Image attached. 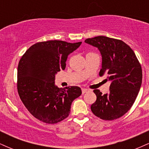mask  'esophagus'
<instances>
[{
	"mask_svg": "<svg viewBox=\"0 0 149 149\" xmlns=\"http://www.w3.org/2000/svg\"><path fill=\"white\" fill-rule=\"evenodd\" d=\"M89 91H90V90H89L88 89H86V88H83V89H82V93H83V94L86 93V92H88Z\"/></svg>",
	"mask_w": 149,
	"mask_h": 149,
	"instance_id": "34e87169",
	"label": "esophagus"
}]
</instances>
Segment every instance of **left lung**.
Masks as SVG:
<instances>
[{"instance_id":"left-lung-1","label":"left lung","mask_w":149,"mask_h":149,"mask_svg":"<svg viewBox=\"0 0 149 149\" xmlns=\"http://www.w3.org/2000/svg\"><path fill=\"white\" fill-rule=\"evenodd\" d=\"M85 42L99 49L102 55L100 76L111 80L109 93L94 92L97 100L91 105L95 116L105 120L119 118L130 109L142 83V70L134 51L122 40L99 36Z\"/></svg>"}]
</instances>
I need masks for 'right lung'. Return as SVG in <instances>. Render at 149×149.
<instances>
[{
	"label": "right lung",
	"mask_w": 149,
	"mask_h": 149,
	"mask_svg": "<svg viewBox=\"0 0 149 149\" xmlns=\"http://www.w3.org/2000/svg\"><path fill=\"white\" fill-rule=\"evenodd\" d=\"M82 42L62 40L37 42L26 51L17 68V90L28 111L39 120L48 124L69 116L73 101L82 94L78 86H56L58 71L64 70L68 56Z\"/></svg>",
	"instance_id": "right-lung-1"
}]
</instances>
